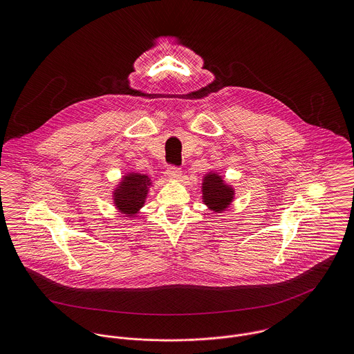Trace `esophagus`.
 I'll list each match as a JSON object with an SVG mask.
<instances>
[{
	"mask_svg": "<svg viewBox=\"0 0 354 354\" xmlns=\"http://www.w3.org/2000/svg\"><path fill=\"white\" fill-rule=\"evenodd\" d=\"M181 174H183L181 170H180L178 167H174V166H170V167H167V170H166V176H167L169 180L177 181V180L181 178Z\"/></svg>",
	"mask_w": 354,
	"mask_h": 354,
	"instance_id": "34e87169",
	"label": "esophagus"
}]
</instances>
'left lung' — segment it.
Instances as JSON below:
<instances>
[{"label":"left lung","instance_id":"left-lung-1","mask_svg":"<svg viewBox=\"0 0 354 354\" xmlns=\"http://www.w3.org/2000/svg\"><path fill=\"white\" fill-rule=\"evenodd\" d=\"M236 191L227 184L218 171H208L203 176L202 199L203 203L215 214L226 211L234 201Z\"/></svg>","mask_w":354,"mask_h":354}]
</instances>
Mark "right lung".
<instances>
[{"instance_id": "add662e5", "label": "right lung", "mask_w": 354, "mask_h": 354, "mask_svg": "<svg viewBox=\"0 0 354 354\" xmlns=\"http://www.w3.org/2000/svg\"><path fill=\"white\" fill-rule=\"evenodd\" d=\"M151 187V178L147 174L125 173L113 189L114 207L127 219H135L145 205Z\"/></svg>"}]
</instances>
